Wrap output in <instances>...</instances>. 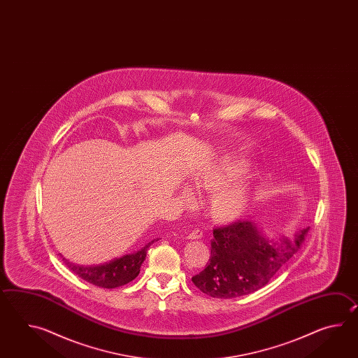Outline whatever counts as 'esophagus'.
I'll return each instance as SVG.
<instances>
[{
	"label": "esophagus",
	"instance_id": "1",
	"mask_svg": "<svg viewBox=\"0 0 358 358\" xmlns=\"http://www.w3.org/2000/svg\"><path fill=\"white\" fill-rule=\"evenodd\" d=\"M202 236H203V233L199 229H196V230H192L188 234V239H201Z\"/></svg>",
	"mask_w": 358,
	"mask_h": 358
}]
</instances>
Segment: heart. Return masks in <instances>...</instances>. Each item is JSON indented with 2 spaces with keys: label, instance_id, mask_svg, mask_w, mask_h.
Here are the masks:
<instances>
[{
  "label": "heart",
  "instance_id": "b5f03b06",
  "mask_svg": "<svg viewBox=\"0 0 358 358\" xmlns=\"http://www.w3.org/2000/svg\"><path fill=\"white\" fill-rule=\"evenodd\" d=\"M247 171L248 164L241 159L228 157L202 169L194 176L193 182L197 188L215 192L207 203V213L213 221L231 222L242 217L248 210L255 194L253 184L243 180L228 185ZM182 194L187 197V190Z\"/></svg>",
  "mask_w": 358,
  "mask_h": 358
}]
</instances>
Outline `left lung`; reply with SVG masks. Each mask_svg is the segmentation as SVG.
Returning <instances> with one entry per match:
<instances>
[{"mask_svg": "<svg viewBox=\"0 0 358 358\" xmlns=\"http://www.w3.org/2000/svg\"><path fill=\"white\" fill-rule=\"evenodd\" d=\"M307 229L293 239H268L251 220L213 229L211 257L192 282L213 298H236L261 289L303 243Z\"/></svg>", "mask_w": 358, "mask_h": 358, "instance_id": "left-lung-1", "label": "left lung"}]
</instances>
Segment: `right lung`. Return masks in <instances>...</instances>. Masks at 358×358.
<instances>
[{
    "label": "right lung",
    "mask_w": 358,
    "mask_h": 358,
    "mask_svg": "<svg viewBox=\"0 0 358 358\" xmlns=\"http://www.w3.org/2000/svg\"><path fill=\"white\" fill-rule=\"evenodd\" d=\"M156 241L157 239H153L139 251L130 255H124L119 259H111L110 262L102 264V265H93V266L76 265L73 262H69V259L62 257L61 255L60 256L61 259L69 267V270H71L74 274L82 278L85 282L97 285L99 288L113 289V288L125 285L137 278L141 271V266L145 259L148 247Z\"/></svg>",
    "instance_id": "add662e5"
}]
</instances>
